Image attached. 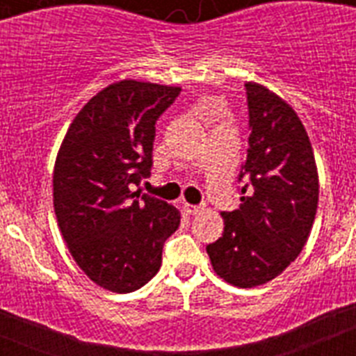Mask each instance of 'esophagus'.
<instances>
[{"label": "esophagus", "mask_w": 356, "mask_h": 356, "mask_svg": "<svg viewBox=\"0 0 356 356\" xmlns=\"http://www.w3.org/2000/svg\"><path fill=\"white\" fill-rule=\"evenodd\" d=\"M201 209H203V207L191 205V203H185V205H184V210L188 213V216H196V213L201 212Z\"/></svg>", "instance_id": "esophagus-1"}]
</instances>
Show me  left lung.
<instances>
[{"label": "left lung", "mask_w": 356, "mask_h": 356, "mask_svg": "<svg viewBox=\"0 0 356 356\" xmlns=\"http://www.w3.org/2000/svg\"><path fill=\"white\" fill-rule=\"evenodd\" d=\"M250 139L238 175L241 207L222 212V237L207 246L213 271L241 289L267 284L298 259L312 229L319 178L310 139L292 106L248 81Z\"/></svg>", "instance_id": "1"}]
</instances>
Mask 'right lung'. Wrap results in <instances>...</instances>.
I'll return each mask as SVG.
<instances>
[{
    "instance_id": "add662e5",
    "label": "right lung",
    "mask_w": 356,
    "mask_h": 356,
    "mask_svg": "<svg viewBox=\"0 0 356 356\" xmlns=\"http://www.w3.org/2000/svg\"><path fill=\"white\" fill-rule=\"evenodd\" d=\"M180 87L122 80L78 112L53 171V205L72 259L106 291L134 292L159 273L180 212L134 193L151 175L155 124Z\"/></svg>"
}]
</instances>
